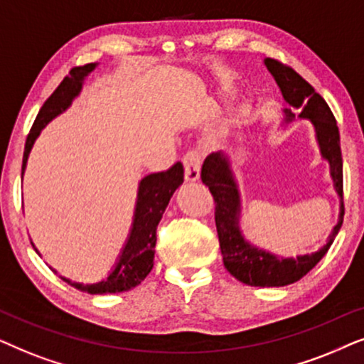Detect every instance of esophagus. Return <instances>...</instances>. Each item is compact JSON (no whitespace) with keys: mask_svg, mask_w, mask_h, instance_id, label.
I'll list each match as a JSON object with an SVG mask.
<instances>
[{"mask_svg":"<svg viewBox=\"0 0 364 364\" xmlns=\"http://www.w3.org/2000/svg\"><path fill=\"white\" fill-rule=\"evenodd\" d=\"M183 164H185V178L188 181H196L201 173V156L196 149H190L183 158Z\"/></svg>","mask_w":364,"mask_h":364,"instance_id":"obj_1","label":"esophagus"}]
</instances>
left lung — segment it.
Returning <instances> with one entry per match:
<instances>
[{
    "label": "left lung",
    "instance_id": "left-lung-1",
    "mask_svg": "<svg viewBox=\"0 0 364 364\" xmlns=\"http://www.w3.org/2000/svg\"><path fill=\"white\" fill-rule=\"evenodd\" d=\"M264 65L278 83L283 98L294 109H301L298 116L309 119L316 132L321 156L329 163V171L334 183V190L341 200L340 218L331 235L318 251L311 255H299L296 258H281L269 251L246 241L240 230L241 200L240 190L232 174L230 158L225 151L211 153L205 159L201 168V181L210 188L213 200L216 203L215 221L220 238V248L225 268L241 283L250 287H287L301 279L309 273L319 259L328 253L338 231L343 225L345 206H343V158L340 146V132L336 119L326 105V101L318 95L306 80H303L293 68L283 63L266 58ZM284 121L294 119L293 109L284 108Z\"/></svg>",
    "mask_w": 364,
    "mask_h": 364
}]
</instances>
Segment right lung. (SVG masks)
<instances>
[{"mask_svg": "<svg viewBox=\"0 0 364 364\" xmlns=\"http://www.w3.org/2000/svg\"><path fill=\"white\" fill-rule=\"evenodd\" d=\"M96 66H98V63H90V65L73 68L70 75L61 81L60 86L53 91V95L41 106L40 113H38L35 123L31 126V132L26 138V144H24L23 173L24 168H26V161L28 156H30L33 144H35L36 138L40 136L41 129L53 118H56L58 114H61L63 111L70 108L73 100L80 95L81 88H83L85 77ZM183 179H185V169H183L181 163H176L169 169H166V171L148 174V176H144L139 181L132 231H129L124 248L121 250L118 261H116L114 268L111 269L108 278L93 284L71 283L70 279L63 278V276L61 278L68 284L80 289V291L90 294L123 293L138 287L149 274V271L153 269L154 246H156V228L159 221H161L163 213L166 210L173 193L181 185Z\"/></svg>", "mask_w": 364, "mask_h": 364, "instance_id": "obj_1", "label": "right lung"}]
</instances>
